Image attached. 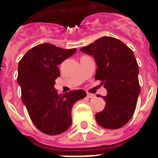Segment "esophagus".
<instances>
[{
    "instance_id": "obj_1",
    "label": "esophagus",
    "mask_w": 158,
    "mask_h": 158,
    "mask_svg": "<svg viewBox=\"0 0 158 158\" xmlns=\"http://www.w3.org/2000/svg\"><path fill=\"white\" fill-rule=\"evenodd\" d=\"M87 96L89 97V98H95L96 96L94 95V94H90V93H87Z\"/></svg>"
}]
</instances>
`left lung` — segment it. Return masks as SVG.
<instances>
[{"label":"left lung","instance_id":"left-lung-1","mask_svg":"<svg viewBox=\"0 0 158 158\" xmlns=\"http://www.w3.org/2000/svg\"><path fill=\"white\" fill-rule=\"evenodd\" d=\"M80 51L93 56L97 65L95 79L101 80L107 90L103 96L106 106L96 114V122L105 129L121 128L132 118L140 92L139 66L134 52L109 36L96 40Z\"/></svg>","mask_w":158,"mask_h":158}]
</instances>
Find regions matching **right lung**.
Segmentation results:
<instances>
[{"label":"right lung","instance_id":"1","mask_svg":"<svg viewBox=\"0 0 158 158\" xmlns=\"http://www.w3.org/2000/svg\"><path fill=\"white\" fill-rule=\"evenodd\" d=\"M75 52L76 48L66 50L43 43L30 49L19 63L23 102L36 128L49 135L69 129L73 104L86 96L83 89L58 94L54 88L60 76L58 65Z\"/></svg>","mask_w":158,"mask_h":158}]
</instances>
